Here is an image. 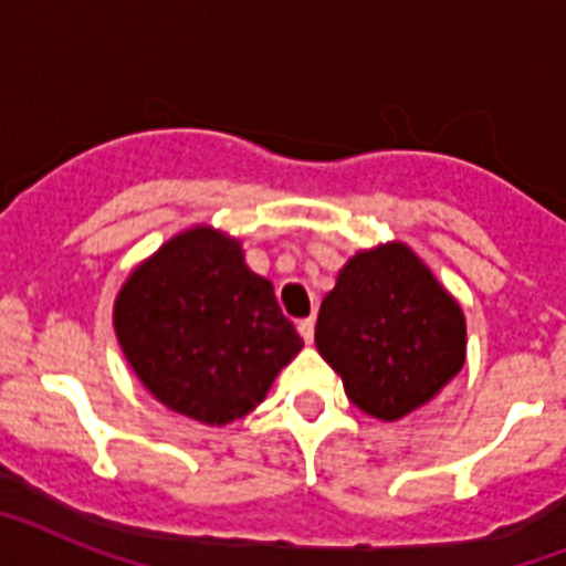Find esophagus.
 <instances>
[{"label":"esophagus","mask_w":566,"mask_h":566,"mask_svg":"<svg viewBox=\"0 0 566 566\" xmlns=\"http://www.w3.org/2000/svg\"><path fill=\"white\" fill-rule=\"evenodd\" d=\"M297 332H300V337L306 339V343H312V339H314V317L300 319V323H297Z\"/></svg>","instance_id":"esophagus-1"}]
</instances>
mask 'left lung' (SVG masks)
Masks as SVG:
<instances>
[{
    "instance_id": "8db88e82",
    "label": "left lung",
    "mask_w": 566,
    "mask_h": 566,
    "mask_svg": "<svg viewBox=\"0 0 566 566\" xmlns=\"http://www.w3.org/2000/svg\"><path fill=\"white\" fill-rule=\"evenodd\" d=\"M319 357L368 417L397 422L437 399L464 365V317L402 243L359 252L323 300Z\"/></svg>"
}]
</instances>
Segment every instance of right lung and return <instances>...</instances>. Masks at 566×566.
Masks as SVG:
<instances>
[{"mask_svg": "<svg viewBox=\"0 0 566 566\" xmlns=\"http://www.w3.org/2000/svg\"><path fill=\"white\" fill-rule=\"evenodd\" d=\"M133 371L167 408L207 424L247 417L303 339L238 240L189 229L155 252L115 300Z\"/></svg>", "mask_w": 566, "mask_h": 566, "instance_id": "add662e5", "label": "right lung"}]
</instances>
